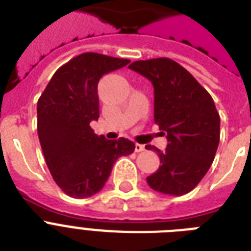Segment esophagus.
<instances>
[{"instance_id":"esophagus-1","label":"esophagus","mask_w":251,"mask_h":251,"mask_svg":"<svg viewBox=\"0 0 251 251\" xmlns=\"http://www.w3.org/2000/svg\"><path fill=\"white\" fill-rule=\"evenodd\" d=\"M142 151H145V146L135 143V152H142Z\"/></svg>"}]
</instances>
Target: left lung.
Instances as JSON below:
<instances>
[{"mask_svg": "<svg viewBox=\"0 0 251 251\" xmlns=\"http://www.w3.org/2000/svg\"><path fill=\"white\" fill-rule=\"evenodd\" d=\"M129 68L153 84V121L168 139L164 152L146 146L159 153L161 163L147 183L163 194H186L206 176L218 150L220 116L214 100L171 58L135 61Z\"/></svg>", "mask_w": 251, "mask_h": 251, "instance_id": "1", "label": "left lung"}]
</instances>
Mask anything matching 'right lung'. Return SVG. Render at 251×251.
<instances>
[{"mask_svg": "<svg viewBox=\"0 0 251 251\" xmlns=\"http://www.w3.org/2000/svg\"><path fill=\"white\" fill-rule=\"evenodd\" d=\"M129 62L100 53H82L53 74L37 101V134L45 163L69 197L96 194L118 157L135 150L129 139L108 141L98 137L90 126L99 118L100 78Z\"/></svg>", "mask_w": 251, "mask_h": 251, "instance_id": "right-lung-1", "label": "right lung"}]
</instances>
